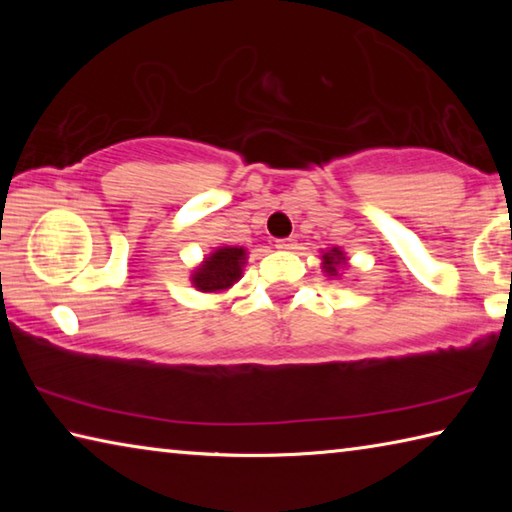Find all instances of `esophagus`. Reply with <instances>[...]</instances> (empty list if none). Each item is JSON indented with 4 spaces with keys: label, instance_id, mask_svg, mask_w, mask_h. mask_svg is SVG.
I'll use <instances>...</instances> for the list:
<instances>
[{
    "label": "esophagus",
    "instance_id": "34e87169",
    "mask_svg": "<svg viewBox=\"0 0 512 512\" xmlns=\"http://www.w3.org/2000/svg\"><path fill=\"white\" fill-rule=\"evenodd\" d=\"M275 248L277 250H293L296 248V239H277Z\"/></svg>",
    "mask_w": 512,
    "mask_h": 512
}]
</instances>
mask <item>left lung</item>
<instances>
[{
  "label": "left lung",
  "mask_w": 512,
  "mask_h": 512,
  "mask_svg": "<svg viewBox=\"0 0 512 512\" xmlns=\"http://www.w3.org/2000/svg\"><path fill=\"white\" fill-rule=\"evenodd\" d=\"M348 266V255H345V250H341L339 246L320 250V268H323V273L327 277H332V280H336V277L341 280V275Z\"/></svg>",
  "instance_id": "left-lung-1"
}]
</instances>
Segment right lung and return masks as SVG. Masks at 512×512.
<instances>
[{
    "label": "right lung",
    "mask_w": 512,
    "mask_h": 512,
    "mask_svg": "<svg viewBox=\"0 0 512 512\" xmlns=\"http://www.w3.org/2000/svg\"><path fill=\"white\" fill-rule=\"evenodd\" d=\"M246 262L248 250L244 246H219L203 257L189 275V282L201 293H223L241 280Z\"/></svg>",
    "instance_id": "1"
}]
</instances>
